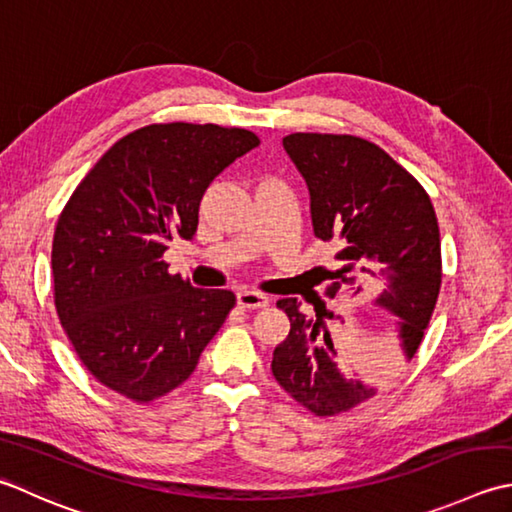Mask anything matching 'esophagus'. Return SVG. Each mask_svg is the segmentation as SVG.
<instances>
[{
  "instance_id": "esophagus-1",
  "label": "esophagus",
  "mask_w": 512,
  "mask_h": 512,
  "mask_svg": "<svg viewBox=\"0 0 512 512\" xmlns=\"http://www.w3.org/2000/svg\"><path fill=\"white\" fill-rule=\"evenodd\" d=\"M237 304L244 310L250 308H266L268 306V297L264 293H257V290H239L237 293Z\"/></svg>"
}]
</instances>
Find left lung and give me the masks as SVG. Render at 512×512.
<instances>
[{
	"instance_id": "1",
	"label": "left lung",
	"mask_w": 512,
	"mask_h": 512,
	"mask_svg": "<svg viewBox=\"0 0 512 512\" xmlns=\"http://www.w3.org/2000/svg\"><path fill=\"white\" fill-rule=\"evenodd\" d=\"M310 193V215L319 239L344 237L348 246L335 270L344 284L382 277L377 304L399 317V337L410 359L424 339L442 286V242L433 202L408 170L368 139L333 133H293L284 137ZM335 288L342 284L335 282ZM362 286H357V290ZM315 317L299 310L297 299H279L290 333L273 353L277 384L317 417H333L375 395V388L346 379L319 299H310Z\"/></svg>"
}]
</instances>
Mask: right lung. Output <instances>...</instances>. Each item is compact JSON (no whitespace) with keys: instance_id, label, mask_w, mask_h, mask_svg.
I'll use <instances>...</instances> for the list:
<instances>
[{"instance_id":"1","label":"right lung","mask_w":512,"mask_h":512,"mask_svg":"<svg viewBox=\"0 0 512 512\" xmlns=\"http://www.w3.org/2000/svg\"><path fill=\"white\" fill-rule=\"evenodd\" d=\"M259 144L246 128L150 124L110 146L57 219L59 324L99 384L148 404L193 375L235 308L230 290L168 273V242L197 230L208 184Z\"/></svg>"}]
</instances>
